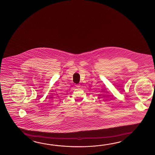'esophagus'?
<instances>
[{
    "mask_svg": "<svg viewBox=\"0 0 155 155\" xmlns=\"http://www.w3.org/2000/svg\"><path fill=\"white\" fill-rule=\"evenodd\" d=\"M75 86H76V87H77V88H79V87H80V85L79 84H77V85H75Z\"/></svg>",
    "mask_w": 155,
    "mask_h": 155,
    "instance_id": "34e87169",
    "label": "esophagus"
}]
</instances>
